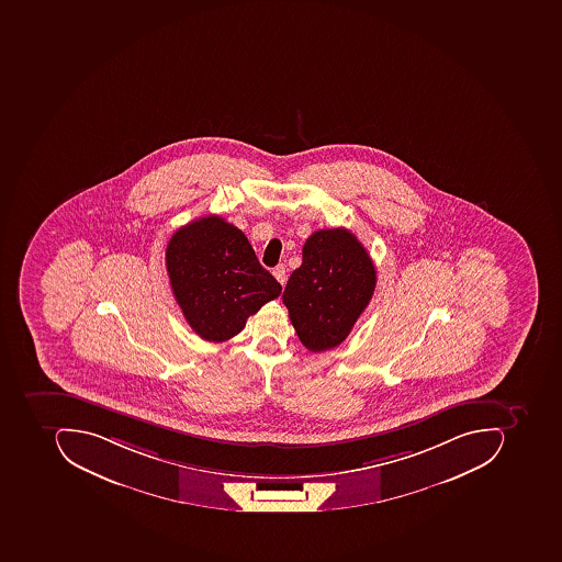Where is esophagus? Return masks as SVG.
<instances>
[{"label":"esophagus","mask_w":562,"mask_h":562,"mask_svg":"<svg viewBox=\"0 0 562 562\" xmlns=\"http://www.w3.org/2000/svg\"><path fill=\"white\" fill-rule=\"evenodd\" d=\"M273 277H276L277 280H279L280 283H285V279H286V272H285V267H283V265H277L276 268H273Z\"/></svg>","instance_id":"obj_1"}]
</instances>
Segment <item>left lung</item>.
I'll return each instance as SVG.
<instances>
[{
    "instance_id": "8db88e82",
    "label": "left lung",
    "mask_w": 562,
    "mask_h": 562,
    "mask_svg": "<svg viewBox=\"0 0 562 562\" xmlns=\"http://www.w3.org/2000/svg\"><path fill=\"white\" fill-rule=\"evenodd\" d=\"M374 286L376 270L361 241L345 228L319 229L305 241L282 299L302 345L321 352L348 338Z\"/></svg>"
}]
</instances>
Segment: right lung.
Here are the masks:
<instances>
[{"label": "right lung", "mask_w": 562, "mask_h": 562, "mask_svg": "<svg viewBox=\"0 0 562 562\" xmlns=\"http://www.w3.org/2000/svg\"><path fill=\"white\" fill-rule=\"evenodd\" d=\"M166 265L183 317L211 342L241 333L246 319L282 292L245 233L220 216L199 217L177 229Z\"/></svg>", "instance_id": "right-lung-1"}]
</instances>
